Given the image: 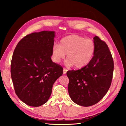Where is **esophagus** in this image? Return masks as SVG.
I'll use <instances>...</instances> for the list:
<instances>
[{
    "label": "esophagus",
    "mask_w": 126,
    "mask_h": 126,
    "mask_svg": "<svg viewBox=\"0 0 126 126\" xmlns=\"http://www.w3.org/2000/svg\"><path fill=\"white\" fill-rule=\"evenodd\" d=\"M67 71V69H66V68H64L63 69V74H66Z\"/></svg>",
    "instance_id": "esophagus-1"
}]
</instances>
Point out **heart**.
Instances as JSON below:
<instances>
[{
	"label": "heart",
	"instance_id": "b5f03b06",
	"mask_svg": "<svg viewBox=\"0 0 126 126\" xmlns=\"http://www.w3.org/2000/svg\"><path fill=\"white\" fill-rule=\"evenodd\" d=\"M96 50L93 40L78 35H70L60 40V45L55 44L52 48V57L54 62L60 63L67 54L68 58L66 64L80 68L88 64L92 59Z\"/></svg>",
	"mask_w": 126,
	"mask_h": 126
}]
</instances>
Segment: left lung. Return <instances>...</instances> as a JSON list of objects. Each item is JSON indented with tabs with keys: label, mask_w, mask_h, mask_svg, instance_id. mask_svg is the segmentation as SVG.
<instances>
[{
	"label": "left lung",
	"mask_w": 126,
	"mask_h": 126,
	"mask_svg": "<svg viewBox=\"0 0 126 126\" xmlns=\"http://www.w3.org/2000/svg\"><path fill=\"white\" fill-rule=\"evenodd\" d=\"M94 56L90 63L80 69L69 70L67 75L70 98L78 105L88 107L99 101L107 93L111 83L113 60L107 45L95 36Z\"/></svg>",
	"instance_id": "left-lung-1"
}]
</instances>
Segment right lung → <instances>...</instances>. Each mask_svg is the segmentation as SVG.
I'll return each mask as SVG.
<instances>
[{"mask_svg": "<svg viewBox=\"0 0 126 126\" xmlns=\"http://www.w3.org/2000/svg\"><path fill=\"white\" fill-rule=\"evenodd\" d=\"M55 32L29 34L18 43L11 63L15 93L30 106L39 107L48 100L54 82L63 68L51 59Z\"/></svg>", "mask_w": 126, "mask_h": 126, "instance_id": "add662e5", "label": "right lung"}]
</instances>
